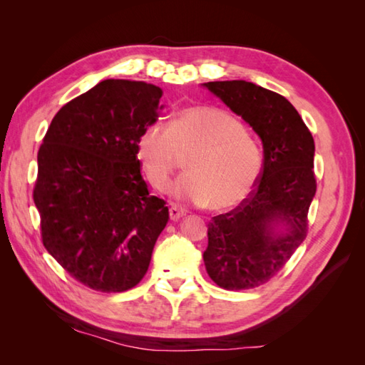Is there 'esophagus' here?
<instances>
[{"mask_svg": "<svg viewBox=\"0 0 365 365\" xmlns=\"http://www.w3.org/2000/svg\"><path fill=\"white\" fill-rule=\"evenodd\" d=\"M183 215H185V212L182 210V208H178V207H175V205H173V207L169 208V216H170V220H173V221L180 220Z\"/></svg>", "mask_w": 365, "mask_h": 365, "instance_id": "obj_1", "label": "esophagus"}]
</instances>
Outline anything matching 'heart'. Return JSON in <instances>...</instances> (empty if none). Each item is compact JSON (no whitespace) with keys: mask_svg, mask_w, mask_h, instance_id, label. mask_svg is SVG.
Returning <instances> with one entry per match:
<instances>
[{"mask_svg":"<svg viewBox=\"0 0 365 365\" xmlns=\"http://www.w3.org/2000/svg\"><path fill=\"white\" fill-rule=\"evenodd\" d=\"M147 180L163 191L182 157L187 170L174 183L173 195L185 202L212 210H229L251 195L262 169V152L255 138L227 111L213 106H191L178 111L170 125L153 120L136 143Z\"/></svg>","mask_w":365,"mask_h":365,"instance_id":"obj_1","label":"heart"}]
</instances>
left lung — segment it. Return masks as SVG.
<instances>
[{"mask_svg": "<svg viewBox=\"0 0 365 365\" xmlns=\"http://www.w3.org/2000/svg\"><path fill=\"white\" fill-rule=\"evenodd\" d=\"M204 86L250 123L262 139L263 168L255 188L229 213L208 222L204 262L212 281L226 290L267 284L307 235V213L317 191L312 133L277 92L245 80ZM284 223V235L275 227Z\"/></svg>", "mask_w": 365, "mask_h": 365, "instance_id": "8db88e82", "label": "left lung"}]
</instances>
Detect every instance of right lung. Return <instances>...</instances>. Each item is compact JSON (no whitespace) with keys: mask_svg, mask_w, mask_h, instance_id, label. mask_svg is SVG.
<instances>
[{"mask_svg":"<svg viewBox=\"0 0 365 365\" xmlns=\"http://www.w3.org/2000/svg\"><path fill=\"white\" fill-rule=\"evenodd\" d=\"M161 96L144 81H100L61 108L38 149L33 199L42 243L92 290L139 284L168 224L166 202L149 195L136 150Z\"/></svg>","mask_w":365,"mask_h":365,"instance_id":"right-lung-1","label":"right lung"}]
</instances>
